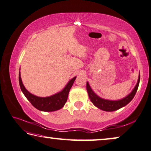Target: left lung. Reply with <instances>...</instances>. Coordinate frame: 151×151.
<instances>
[{
	"label": "left lung",
	"instance_id": "obj_1",
	"mask_svg": "<svg viewBox=\"0 0 151 151\" xmlns=\"http://www.w3.org/2000/svg\"><path fill=\"white\" fill-rule=\"evenodd\" d=\"M140 76L139 74L137 83H136L134 88H133V90L132 91L131 93H129L127 96L119 100H109L100 97L93 91L91 87H90L89 84H88V83L87 82V91L88 97H89L91 101L97 108L106 111H116V110H118L122 108V107L126 106V105L128 104L132 100L136 91H137L138 85H139L140 83Z\"/></svg>",
	"mask_w": 151,
	"mask_h": 151
}]
</instances>
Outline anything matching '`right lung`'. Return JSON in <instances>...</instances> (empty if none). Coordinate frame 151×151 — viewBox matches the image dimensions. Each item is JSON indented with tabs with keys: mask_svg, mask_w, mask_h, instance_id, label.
Instances as JSON below:
<instances>
[{
	"mask_svg": "<svg viewBox=\"0 0 151 151\" xmlns=\"http://www.w3.org/2000/svg\"><path fill=\"white\" fill-rule=\"evenodd\" d=\"M76 76L72 78L68 81L65 87L62 91L49 97H38L32 94L26 89L23 84L22 80L21 78V74L19 71V81L21 89V91L28 99L32 106L42 111H54L56 110L63 108L68 99V95L70 88L73 86Z\"/></svg>",
	"mask_w": 151,
	"mask_h": 151,
	"instance_id": "right-lung-1",
	"label": "right lung"
}]
</instances>
